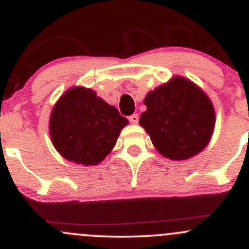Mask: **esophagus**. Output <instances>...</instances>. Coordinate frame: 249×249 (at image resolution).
Returning a JSON list of instances; mask_svg holds the SVG:
<instances>
[{"label": "esophagus", "mask_w": 249, "mask_h": 249, "mask_svg": "<svg viewBox=\"0 0 249 249\" xmlns=\"http://www.w3.org/2000/svg\"><path fill=\"white\" fill-rule=\"evenodd\" d=\"M129 120H130V123H132V124H137V123H138V120H139V117H138V114H137V113H133V114H131V116L129 117Z\"/></svg>", "instance_id": "34e87169"}]
</instances>
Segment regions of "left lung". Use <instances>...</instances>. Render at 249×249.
Wrapping results in <instances>:
<instances>
[{
    "mask_svg": "<svg viewBox=\"0 0 249 249\" xmlns=\"http://www.w3.org/2000/svg\"><path fill=\"white\" fill-rule=\"evenodd\" d=\"M139 124L156 149L170 160H183L202 151L215 125L212 102L187 79L176 76L144 99Z\"/></svg>",
    "mask_w": 249,
    "mask_h": 249,
    "instance_id": "obj_1",
    "label": "left lung"
}]
</instances>
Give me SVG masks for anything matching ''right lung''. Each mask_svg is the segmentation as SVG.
I'll return each instance as SVG.
<instances>
[{
  "instance_id": "1",
  "label": "right lung",
  "mask_w": 249,
  "mask_h": 249,
  "mask_svg": "<svg viewBox=\"0 0 249 249\" xmlns=\"http://www.w3.org/2000/svg\"><path fill=\"white\" fill-rule=\"evenodd\" d=\"M129 120L92 89L75 87L54 106L49 122L53 145L68 160L84 165L102 162Z\"/></svg>"
}]
</instances>
